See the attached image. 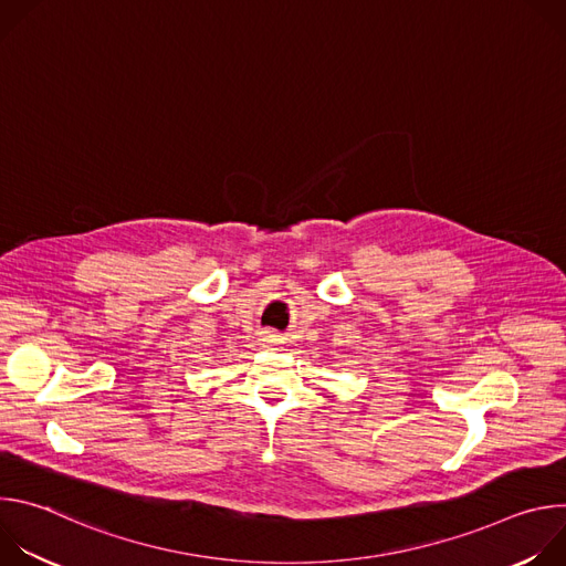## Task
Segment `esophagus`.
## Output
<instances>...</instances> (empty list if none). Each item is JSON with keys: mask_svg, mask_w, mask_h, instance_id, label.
I'll list each match as a JSON object with an SVG mask.
<instances>
[{"mask_svg": "<svg viewBox=\"0 0 566 566\" xmlns=\"http://www.w3.org/2000/svg\"><path fill=\"white\" fill-rule=\"evenodd\" d=\"M266 340H269V343H271V340H275V338H273V334H269V336H266Z\"/></svg>", "mask_w": 566, "mask_h": 566, "instance_id": "obj_1", "label": "esophagus"}]
</instances>
